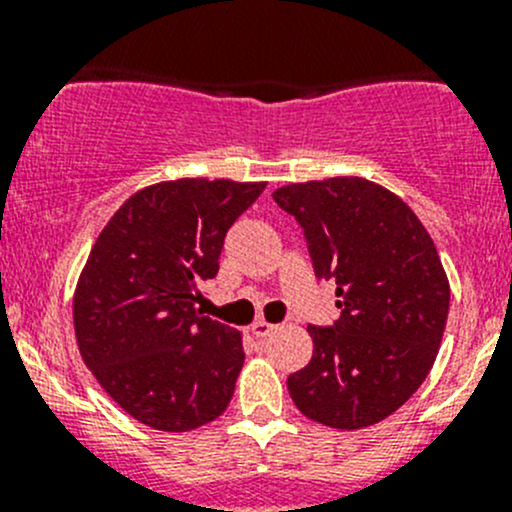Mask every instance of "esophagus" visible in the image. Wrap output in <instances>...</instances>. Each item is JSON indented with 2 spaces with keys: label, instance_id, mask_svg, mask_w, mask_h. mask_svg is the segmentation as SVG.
<instances>
[{
  "label": "esophagus",
  "instance_id": "34e87169",
  "mask_svg": "<svg viewBox=\"0 0 512 512\" xmlns=\"http://www.w3.org/2000/svg\"><path fill=\"white\" fill-rule=\"evenodd\" d=\"M252 337H257V339H265V337H270L272 332H275V324H270V322H265V319H257L255 324H252Z\"/></svg>",
  "mask_w": 512,
  "mask_h": 512
}]
</instances>
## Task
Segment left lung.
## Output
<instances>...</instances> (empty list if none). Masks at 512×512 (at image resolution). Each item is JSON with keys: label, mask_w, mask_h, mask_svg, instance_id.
<instances>
[{"label": "left lung", "mask_w": 512, "mask_h": 512, "mask_svg": "<svg viewBox=\"0 0 512 512\" xmlns=\"http://www.w3.org/2000/svg\"><path fill=\"white\" fill-rule=\"evenodd\" d=\"M317 280L337 282L332 327H307L309 364L287 379L294 406L329 428L384 421L416 394L446 329L451 289L436 245L391 190L354 178L282 185Z\"/></svg>", "instance_id": "left-lung-1"}]
</instances>
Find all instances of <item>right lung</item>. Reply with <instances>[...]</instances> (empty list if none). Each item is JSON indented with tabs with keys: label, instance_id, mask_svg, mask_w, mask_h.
Wrapping results in <instances>:
<instances>
[{
	"label": "right lung",
	"instance_id": "obj_1",
	"mask_svg": "<svg viewBox=\"0 0 512 512\" xmlns=\"http://www.w3.org/2000/svg\"><path fill=\"white\" fill-rule=\"evenodd\" d=\"M265 183L180 178L126 200L91 247L74 292L81 359L108 396L156 431L183 433L227 409L242 334L195 309L232 223Z\"/></svg>",
	"mask_w": 512,
	"mask_h": 512
}]
</instances>
